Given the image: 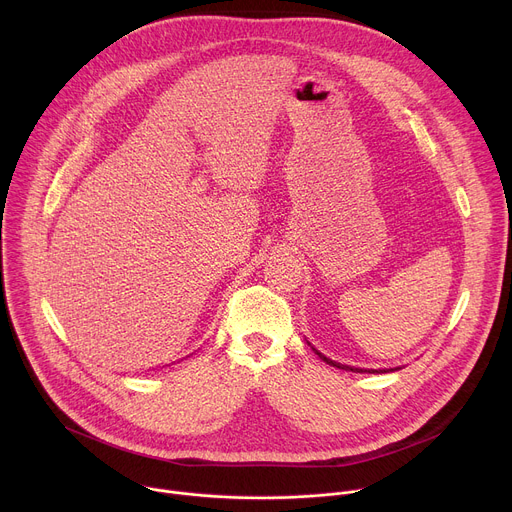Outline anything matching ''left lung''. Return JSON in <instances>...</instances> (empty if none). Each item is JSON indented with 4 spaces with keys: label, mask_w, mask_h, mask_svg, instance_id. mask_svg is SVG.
Wrapping results in <instances>:
<instances>
[{
    "label": "left lung",
    "mask_w": 512,
    "mask_h": 512,
    "mask_svg": "<svg viewBox=\"0 0 512 512\" xmlns=\"http://www.w3.org/2000/svg\"><path fill=\"white\" fill-rule=\"evenodd\" d=\"M316 354L326 362V364H332V367H336V369H344V371H352V373H387V371H367V369H352V367H346V364H340V362H334V360H330V358H326L324 354H320L318 350H316Z\"/></svg>",
    "instance_id": "1"
}]
</instances>
